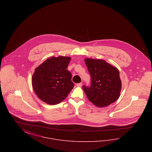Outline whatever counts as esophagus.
<instances>
[{"instance_id": "esophagus-1", "label": "esophagus", "mask_w": 152, "mask_h": 152, "mask_svg": "<svg viewBox=\"0 0 152 152\" xmlns=\"http://www.w3.org/2000/svg\"><path fill=\"white\" fill-rule=\"evenodd\" d=\"M82 85H83V83H80L77 84V87H81Z\"/></svg>"}]
</instances>
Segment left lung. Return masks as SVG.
<instances>
[{
    "label": "left lung",
    "instance_id": "obj_1",
    "mask_svg": "<svg viewBox=\"0 0 152 152\" xmlns=\"http://www.w3.org/2000/svg\"><path fill=\"white\" fill-rule=\"evenodd\" d=\"M85 63L91 77V86H83L88 100L98 107L115 102L121 89L118 70L102 60L87 58Z\"/></svg>",
    "mask_w": 152,
    "mask_h": 152
}]
</instances>
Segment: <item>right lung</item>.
Returning a JSON list of instances; mask_svg holds the SVG:
<instances>
[{"label":"right lung","instance_id":"obj_1","mask_svg":"<svg viewBox=\"0 0 152 152\" xmlns=\"http://www.w3.org/2000/svg\"><path fill=\"white\" fill-rule=\"evenodd\" d=\"M70 60L69 57H52L35 69L32 87L41 100L56 105L67 97L75 86L72 74L66 69Z\"/></svg>","mask_w":152,"mask_h":152}]
</instances>
